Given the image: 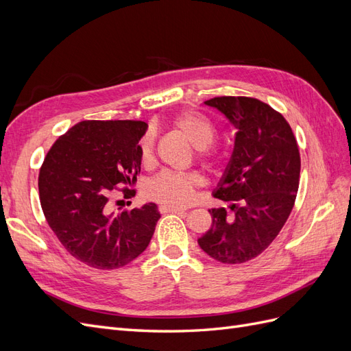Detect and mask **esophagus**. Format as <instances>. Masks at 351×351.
<instances>
[{"mask_svg": "<svg viewBox=\"0 0 351 351\" xmlns=\"http://www.w3.org/2000/svg\"><path fill=\"white\" fill-rule=\"evenodd\" d=\"M158 209H159V212H161V214H169V212H173V214H178V212H183V209L168 206V205H161Z\"/></svg>", "mask_w": 351, "mask_h": 351, "instance_id": "obj_1", "label": "esophagus"}]
</instances>
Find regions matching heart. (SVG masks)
<instances>
[{"label":"heart","instance_id":"1","mask_svg":"<svg viewBox=\"0 0 351 351\" xmlns=\"http://www.w3.org/2000/svg\"><path fill=\"white\" fill-rule=\"evenodd\" d=\"M171 127L182 134L184 139L192 143L197 152V158L209 168L219 167L222 156L218 151H209L208 146L214 143L217 137V129L206 117L197 112H182L171 120ZM155 147V137L152 133H147L141 141V161L147 165L152 162ZM199 182L192 174L162 171L156 174L147 182L145 193L151 200L168 206H186L196 197Z\"/></svg>","mask_w":351,"mask_h":351}]
</instances>
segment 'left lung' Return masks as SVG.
<instances>
[{"label": "left lung", "instance_id": "1", "mask_svg": "<svg viewBox=\"0 0 351 351\" xmlns=\"http://www.w3.org/2000/svg\"><path fill=\"white\" fill-rule=\"evenodd\" d=\"M236 127L231 161L215 197L230 202L212 208L210 228L197 243L221 263H244L268 249L294 206L300 182V152L291 127L268 104L249 97L205 101Z\"/></svg>", "mask_w": 351, "mask_h": 351}]
</instances>
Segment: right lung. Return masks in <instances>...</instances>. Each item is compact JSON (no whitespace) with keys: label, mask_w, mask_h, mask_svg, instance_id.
I'll use <instances>...</instances> for the list:
<instances>
[{"label":"right lung","mask_w":351,"mask_h":351,"mask_svg":"<svg viewBox=\"0 0 351 351\" xmlns=\"http://www.w3.org/2000/svg\"><path fill=\"white\" fill-rule=\"evenodd\" d=\"M147 124L137 120H86L60 136L39 169L40 206L64 249L95 269H117L149 244L158 219L155 204L115 212L111 199L141 173L139 141ZM124 185V188H120Z\"/></svg>","instance_id":"add662e5"}]
</instances>
